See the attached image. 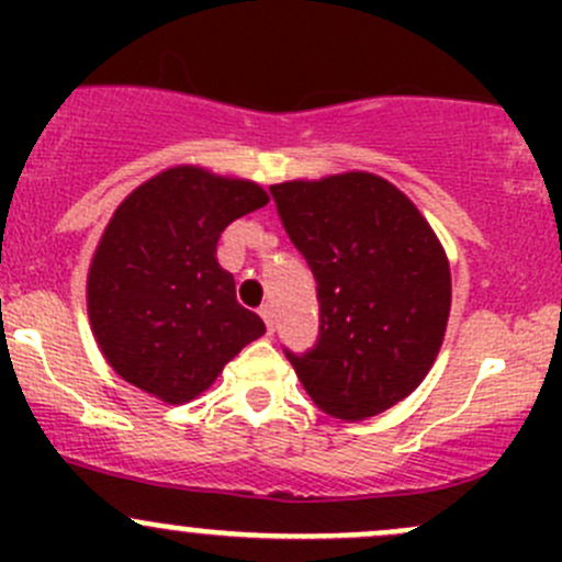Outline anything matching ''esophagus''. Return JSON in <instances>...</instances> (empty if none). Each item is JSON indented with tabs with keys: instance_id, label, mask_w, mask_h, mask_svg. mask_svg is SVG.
Returning a JSON list of instances; mask_svg holds the SVG:
<instances>
[{
	"instance_id": "esophagus-1",
	"label": "esophagus",
	"mask_w": 562,
	"mask_h": 562,
	"mask_svg": "<svg viewBox=\"0 0 562 562\" xmlns=\"http://www.w3.org/2000/svg\"><path fill=\"white\" fill-rule=\"evenodd\" d=\"M260 317L266 321V328H269V334L274 331V310H271V304H263V307H260Z\"/></svg>"
}]
</instances>
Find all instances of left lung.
Masks as SVG:
<instances>
[{
    "label": "left lung",
    "mask_w": 562,
    "mask_h": 562,
    "mask_svg": "<svg viewBox=\"0 0 562 562\" xmlns=\"http://www.w3.org/2000/svg\"><path fill=\"white\" fill-rule=\"evenodd\" d=\"M317 282L321 326L288 361L313 402L345 422L378 416L432 367L451 307L449 260L418 209L372 173L269 187Z\"/></svg>",
    "instance_id": "8db88e82"
}]
</instances>
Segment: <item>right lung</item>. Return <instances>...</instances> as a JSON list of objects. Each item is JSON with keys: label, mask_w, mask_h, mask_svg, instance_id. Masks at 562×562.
Listing matches in <instances>:
<instances>
[{"label": "right lung", "mask_w": 562, "mask_h": 562, "mask_svg": "<svg viewBox=\"0 0 562 562\" xmlns=\"http://www.w3.org/2000/svg\"><path fill=\"white\" fill-rule=\"evenodd\" d=\"M266 201L252 181L190 166L157 173L124 198L87 282L94 339L124 381L181 405L266 331L217 263L220 234Z\"/></svg>", "instance_id": "obj_1"}]
</instances>
